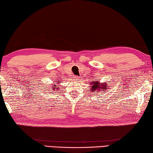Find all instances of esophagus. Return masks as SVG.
<instances>
[{
  "label": "esophagus",
  "instance_id": "34e87169",
  "mask_svg": "<svg viewBox=\"0 0 153 153\" xmlns=\"http://www.w3.org/2000/svg\"><path fill=\"white\" fill-rule=\"evenodd\" d=\"M74 80H79V76H75L74 77Z\"/></svg>",
  "mask_w": 153,
  "mask_h": 153
}]
</instances>
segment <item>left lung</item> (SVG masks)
<instances>
[{
  "instance_id": "obj_1",
  "label": "left lung",
  "mask_w": 153,
  "mask_h": 153,
  "mask_svg": "<svg viewBox=\"0 0 153 153\" xmlns=\"http://www.w3.org/2000/svg\"><path fill=\"white\" fill-rule=\"evenodd\" d=\"M91 85H92L90 88L91 92L95 91L96 93H99V91H101L103 93V91L106 90L107 87H109L107 85V83H101L100 81H93L91 82Z\"/></svg>"
}]
</instances>
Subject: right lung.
<instances>
[{"label":"right lung","instance_id":"right-lung-1","mask_svg":"<svg viewBox=\"0 0 153 153\" xmlns=\"http://www.w3.org/2000/svg\"><path fill=\"white\" fill-rule=\"evenodd\" d=\"M58 81H59V80H58ZM60 81H58V83H54V84H52L53 85V86H52V87H51V89H52V91H55V89H58V87H57V85H56V84H60Z\"/></svg>","mask_w":153,"mask_h":153}]
</instances>
